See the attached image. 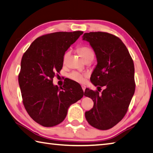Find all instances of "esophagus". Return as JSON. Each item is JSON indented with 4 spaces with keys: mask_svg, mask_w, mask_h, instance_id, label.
<instances>
[{
    "mask_svg": "<svg viewBox=\"0 0 153 153\" xmlns=\"http://www.w3.org/2000/svg\"><path fill=\"white\" fill-rule=\"evenodd\" d=\"M82 90H83V91L85 92V89H86V86H85V85H82Z\"/></svg>",
    "mask_w": 153,
    "mask_h": 153,
    "instance_id": "1",
    "label": "esophagus"
}]
</instances>
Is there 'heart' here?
Here are the masks:
<instances>
[{"label": "heart", "instance_id": "b5f03b06", "mask_svg": "<svg viewBox=\"0 0 153 153\" xmlns=\"http://www.w3.org/2000/svg\"><path fill=\"white\" fill-rule=\"evenodd\" d=\"M79 53L81 54L82 58L85 59V60H86L89 59H93L94 58V51L92 49L91 47H88V46H82L79 48ZM71 54V51L68 50L65 53L64 55L62 57V62L64 64L67 62V60L68 59L69 56ZM84 76L85 74H83L80 73H79L77 71H73L68 74V77L74 81L78 82H82L84 81Z\"/></svg>", "mask_w": 153, "mask_h": 153}]
</instances>
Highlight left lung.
I'll return each instance as SVG.
<instances>
[{
  "label": "left lung",
  "instance_id": "8db88e82",
  "mask_svg": "<svg viewBox=\"0 0 153 153\" xmlns=\"http://www.w3.org/2000/svg\"><path fill=\"white\" fill-rule=\"evenodd\" d=\"M82 38L90 43L97 59L91 81L98 86V91L86 88L85 96L93 99L94 105L85 112V117L93 127L107 130L127 112L135 91L134 62L127 48L117 36L91 32L85 33ZM102 86L105 89L100 94L98 88Z\"/></svg>",
  "mask_w": 153,
  "mask_h": 153
}]
</instances>
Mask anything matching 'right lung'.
Wrapping results in <instances>:
<instances>
[{
    "instance_id": "right-lung-1",
    "label": "right lung",
    "mask_w": 153,
    "mask_h": 153,
    "mask_svg": "<svg viewBox=\"0 0 153 153\" xmlns=\"http://www.w3.org/2000/svg\"><path fill=\"white\" fill-rule=\"evenodd\" d=\"M82 33L56 32L39 36L22 57L19 83L23 105L32 119L45 127L62 123L70 105L84 95L71 80L60 89L53 84L62 68L65 53Z\"/></svg>"
}]
</instances>
